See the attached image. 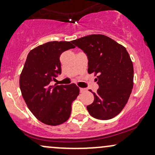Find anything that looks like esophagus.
<instances>
[{"label":"esophagus","instance_id":"esophagus-1","mask_svg":"<svg viewBox=\"0 0 155 155\" xmlns=\"http://www.w3.org/2000/svg\"><path fill=\"white\" fill-rule=\"evenodd\" d=\"M86 91H87V90L85 88H80V92H84Z\"/></svg>","mask_w":155,"mask_h":155}]
</instances>
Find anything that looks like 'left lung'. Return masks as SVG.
Returning <instances> with one entry per match:
<instances>
[{
    "label": "left lung",
    "mask_w": 155,
    "mask_h": 155,
    "mask_svg": "<svg viewBox=\"0 0 155 155\" xmlns=\"http://www.w3.org/2000/svg\"><path fill=\"white\" fill-rule=\"evenodd\" d=\"M88 58V73L97 76L99 89L87 106L98 120L114 118L122 111L133 87V65L125 47L106 35L92 34L72 41ZM91 92V91H90Z\"/></svg>",
    "instance_id": "1"
}]
</instances>
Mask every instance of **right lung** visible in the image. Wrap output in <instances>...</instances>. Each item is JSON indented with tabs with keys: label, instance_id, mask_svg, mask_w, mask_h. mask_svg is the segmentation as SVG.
Listing matches in <instances>:
<instances>
[{
	"label": "right lung",
	"instance_id": "add662e5",
	"mask_svg": "<svg viewBox=\"0 0 155 155\" xmlns=\"http://www.w3.org/2000/svg\"><path fill=\"white\" fill-rule=\"evenodd\" d=\"M75 48L69 41H50L28 53L19 77V87L27 106L39 121L56 126L68 120L71 104L79 95L75 84L51 85L61 74L60 56Z\"/></svg>",
	"mask_w": 155,
	"mask_h": 155
}]
</instances>
